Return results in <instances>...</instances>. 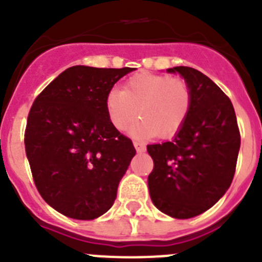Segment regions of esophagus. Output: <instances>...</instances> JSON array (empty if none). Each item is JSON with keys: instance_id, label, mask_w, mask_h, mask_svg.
Masks as SVG:
<instances>
[{"instance_id": "obj_1", "label": "esophagus", "mask_w": 262, "mask_h": 262, "mask_svg": "<svg viewBox=\"0 0 262 262\" xmlns=\"http://www.w3.org/2000/svg\"><path fill=\"white\" fill-rule=\"evenodd\" d=\"M134 147H135V149L138 152H145V145L142 144V143H139V142H134Z\"/></svg>"}]
</instances>
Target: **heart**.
Instances as JSON below:
<instances>
[{
	"mask_svg": "<svg viewBox=\"0 0 262 262\" xmlns=\"http://www.w3.org/2000/svg\"><path fill=\"white\" fill-rule=\"evenodd\" d=\"M191 90L186 81L151 72H140L124 82L123 89H113L105 106L110 123L123 133L140 115L131 134L138 138H170L189 117Z\"/></svg>",
	"mask_w": 262,
	"mask_h": 262,
	"instance_id": "1",
	"label": "heart"
}]
</instances>
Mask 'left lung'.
<instances>
[{
  "label": "left lung",
  "instance_id": "left-lung-1",
  "mask_svg": "<svg viewBox=\"0 0 262 262\" xmlns=\"http://www.w3.org/2000/svg\"><path fill=\"white\" fill-rule=\"evenodd\" d=\"M191 90V107L172 142L147 145L154 160L148 176L157 209L176 219L202 214L224 195L235 174L240 131L235 110L223 90L202 72L174 67Z\"/></svg>",
  "mask_w": 262,
  "mask_h": 262
}]
</instances>
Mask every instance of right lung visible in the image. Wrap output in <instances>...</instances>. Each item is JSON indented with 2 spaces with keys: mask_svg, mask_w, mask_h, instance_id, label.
Returning <instances> with one entry per match:
<instances>
[{
  "mask_svg": "<svg viewBox=\"0 0 262 262\" xmlns=\"http://www.w3.org/2000/svg\"><path fill=\"white\" fill-rule=\"evenodd\" d=\"M134 68L66 69L30 108L25 148L41 198L60 214L92 221L110 209L136 151L113 127L105 101Z\"/></svg>",
  "mask_w": 262,
  "mask_h": 262,
  "instance_id": "obj_1",
  "label": "right lung"
}]
</instances>
